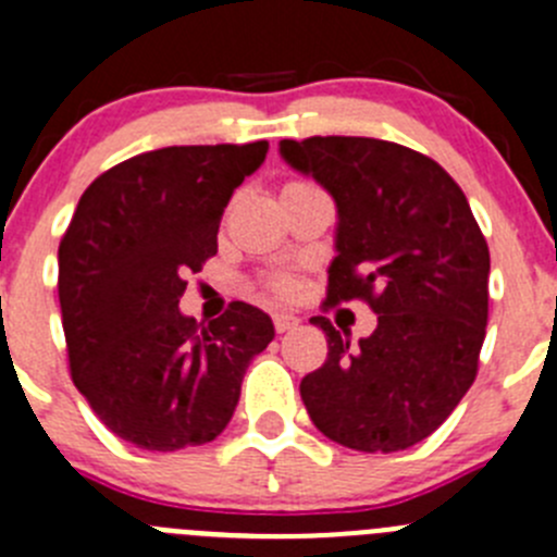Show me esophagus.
I'll use <instances>...</instances> for the list:
<instances>
[{
    "label": "esophagus",
    "mask_w": 557,
    "mask_h": 557,
    "mask_svg": "<svg viewBox=\"0 0 557 557\" xmlns=\"http://www.w3.org/2000/svg\"><path fill=\"white\" fill-rule=\"evenodd\" d=\"M298 323H300V320L295 318V314H287V312L273 314V325H275V331H278V334H287V331L298 329Z\"/></svg>",
    "instance_id": "34e87169"
}]
</instances>
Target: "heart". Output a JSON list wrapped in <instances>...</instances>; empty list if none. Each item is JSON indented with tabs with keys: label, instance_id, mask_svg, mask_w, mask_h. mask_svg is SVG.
<instances>
[{
	"label": "heart",
	"instance_id": "b5f03b06",
	"mask_svg": "<svg viewBox=\"0 0 557 557\" xmlns=\"http://www.w3.org/2000/svg\"><path fill=\"white\" fill-rule=\"evenodd\" d=\"M270 289H273L275 295L287 298V295H293L295 284H293V278H287V275H278V278H270Z\"/></svg>",
	"mask_w": 557,
	"mask_h": 557
}]
</instances>
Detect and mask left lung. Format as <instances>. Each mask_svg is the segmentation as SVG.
Here are the masks:
<instances>
[{
    "label": "left lung",
    "instance_id": "8db88e82",
    "mask_svg": "<svg viewBox=\"0 0 557 557\" xmlns=\"http://www.w3.org/2000/svg\"><path fill=\"white\" fill-rule=\"evenodd\" d=\"M278 154L336 203L329 304L361 298L379 329L350 345L325 318L329 359L300 381L323 436L395 453L431 436L475 381L488 320V245L431 157L375 137L282 140Z\"/></svg>",
    "mask_w": 557,
    "mask_h": 557
}]
</instances>
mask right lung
I'll return each mask as SVG.
<instances>
[{
  "instance_id": "obj_1",
  "label": "right lung",
  "mask_w": 557,
  "mask_h": 557,
  "mask_svg": "<svg viewBox=\"0 0 557 557\" xmlns=\"http://www.w3.org/2000/svg\"><path fill=\"white\" fill-rule=\"evenodd\" d=\"M264 154L268 140L146 151L101 173L76 203L58 251L71 379L140 450L223 433L245 370L273 342V320L243 300L203 329L178 309L182 275L215 257L223 209Z\"/></svg>"
}]
</instances>
